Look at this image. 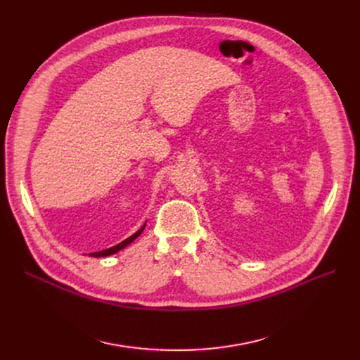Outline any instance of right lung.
Wrapping results in <instances>:
<instances>
[{"mask_svg": "<svg viewBox=\"0 0 360 360\" xmlns=\"http://www.w3.org/2000/svg\"><path fill=\"white\" fill-rule=\"evenodd\" d=\"M144 228H146V221H144V224L141 226V228H140L134 235H131V236H129V238H127L125 240L120 242L118 245H115V247L108 248V250H103V251H99V252H91V254H90V257H108V255H113V254L120 252L121 250H124L125 247H128V245H129L131 242H134V240L141 235V232L144 231Z\"/></svg>", "mask_w": 360, "mask_h": 360, "instance_id": "right-lung-1", "label": "right lung"}]
</instances>
